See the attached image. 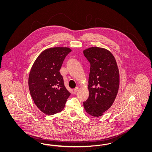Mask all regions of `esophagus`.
<instances>
[{
	"instance_id": "1",
	"label": "esophagus",
	"mask_w": 152,
	"mask_h": 152,
	"mask_svg": "<svg viewBox=\"0 0 152 152\" xmlns=\"http://www.w3.org/2000/svg\"><path fill=\"white\" fill-rule=\"evenodd\" d=\"M78 89H79V88L78 87H76L74 89H73V94H76V92H77V91H78Z\"/></svg>"
}]
</instances>
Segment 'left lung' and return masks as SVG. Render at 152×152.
I'll return each instance as SVG.
<instances>
[{"label":"left lung","instance_id":"8db88e82","mask_svg":"<svg viewBox=\"0 0 152 152\" xmlns=\"http://www.w3.org/2000/svg\"><path fill=\"white\" fill-rule=\"evenodd\" d=\"M90 63L88 80L89 97L83 102L88 114L94 117L103 115L113 104L120 84L116 59L108 50L93 47L83 51Z\"/></svg>","mask_w":152,"mask_h":152}]
</instances>
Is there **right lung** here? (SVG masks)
<instances>
[{"instance_id": "obj_1", "label": "right lung", "mask_w": 152, "mask_h": 152, "mask_svg": "<svg viewBox=\"0 0 152 152\" xmlns=\"http://www.w3.org/2000/svg\"><path fill=\"white\" fill-rule=\"evenodd\" d=\"M71 52L67 47L47 49L39 55L31 68L28 77L30 94L37 107L45 115L61 112L71 94L59 72Z\"/></svg>"}]
</instances>
